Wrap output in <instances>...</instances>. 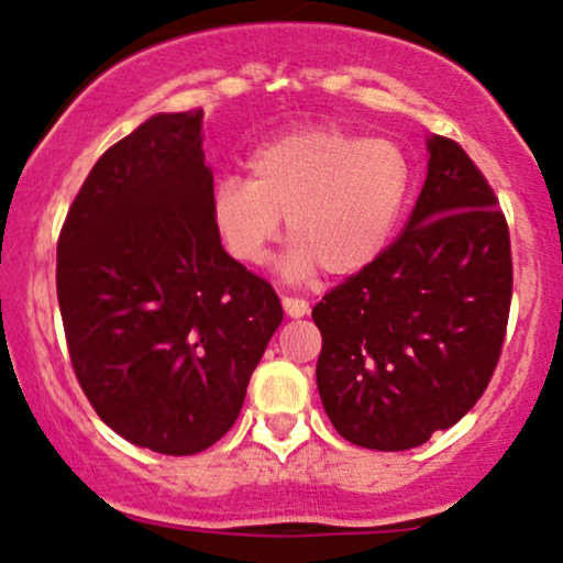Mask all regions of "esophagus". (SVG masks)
<instances>
[{
  "instance_id": "34e87169",
  "label": "esophagus",
  "mask_w": 563,
  "mask_h": 563,
  "mask_svg": "<svg viewBox=\"0 0 563 563\" xmlns=\"http://www.w3.org/2000/svg\"><path fill=\"white\" fill-rule=\"evenodd\" d=\"M282 305H284V312H287L289 318H305V314L310 312V305L299 297H284Z\"/></svg>"
}]
</instances>
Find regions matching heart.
Here are the masks:
<instances>
[{"label": "heart", "instance_id": "1", "mask_svg": "<svg viewBox=\"0 0 563 563\" xmlns=\"http://www.w3.org/2000/svg\"><path fill=\"white\" fill-rule=\"evenodd\" d=\"M410 161L387 137H361L341 125H305L258 145L249 181L214 184L210 212L222 249L256 266L279 238L291 241L287 279L353 276L387 251L410 195Z\"/></svg>", "mask_w": 563, "mask_h": 563}]
</instances>
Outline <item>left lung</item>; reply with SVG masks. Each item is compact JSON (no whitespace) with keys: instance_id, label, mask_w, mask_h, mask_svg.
Listing matches in <instances>:
<instances>
[{"instance_id":"left-lung-1","label":"left lung","mask_w":563,"mask_h":563,"mask_svg":"<svg viewBox=\"0 0 563 563\" xmlns=\"http://www.w3.org/2000/svg\"><path fill=\"white\" fill-rule=\"evenodd\" d=\"M428 176L402 235L322 302L318 389L345 441L407 451L484 395L512 299L510 230L456 141L428 137Z\"/></svg>"}]
</instances>
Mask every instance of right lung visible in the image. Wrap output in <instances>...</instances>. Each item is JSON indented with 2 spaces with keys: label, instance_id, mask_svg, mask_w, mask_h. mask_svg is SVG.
Listing matches in <instances>:
<instances>
[{
  "label": "right lung",
  "instance_id": "add662e5",
  "mask_svg": "<svg viewBox=\"0 0 563 563\" xmlns=\"http://www.w3.org/2000/svg\"><path fill=\"white\" fill-rule=\"evenodd\" d=\"M202 110L161 112L102 153L58 238L71 366L102 422L166 456L210 449L284 310L222 249Z\"/></svg>",
  "mask_w": 563,
  "mask_h": 563
}]
</instances>
